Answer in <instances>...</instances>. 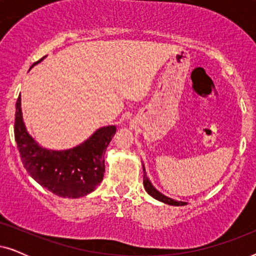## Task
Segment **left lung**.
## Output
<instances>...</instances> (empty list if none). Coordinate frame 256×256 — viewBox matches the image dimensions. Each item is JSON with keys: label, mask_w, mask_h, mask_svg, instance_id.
Wrapping results in <instances>:
<instances>
[{"label": "left lung", "mask_w": 256, "mask_h": 256, "mask_svg": "<svg viewBox=\"0 0 256 256\" xmlns=\"http://www.w3.org/2000/svg\"><path fill=\"white\" fill-rule=\"evenodd\" d=\"M143 185H144V188L146 191L148 192V194L152 196V198L157 199V200L162 202H166L168 205H172V206H183V205H186V202H178V200H174V199H171L169 197H166V196H164L160 194V191H157L155 188H154V185L152 184V182L149 180V178L146 177V169L144 166H143Z\"/></svg>", "instance_id": "left-lung-1"}]
</instances>
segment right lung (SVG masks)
Here are the masks:
<instances>
[{"label": "right lung", "mask_w": 256, "mask_h": 256, "mask_svg": "<svg viewBox=\"0 0 256 256\" xmlns=\"http://www.w3.org/2000/svg\"><path fill=\"white\" fill-rule=\"evenodd\" d=\"M14 130L20 160L30 176L59 197L79 198L96 190L102 180L104 152L116 132V127L99 128L82 144L68 150L42 148L26 132L20 96L16 102Z\"/></svg>", "instance_id": "obj_1"}]
</instances>
